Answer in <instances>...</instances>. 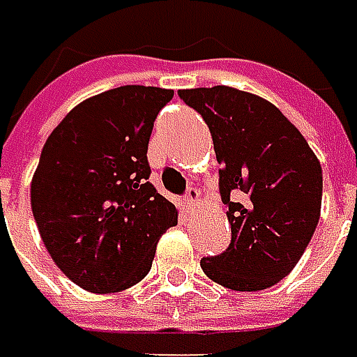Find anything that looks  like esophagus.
Wrapping results in <instances>:
<instances>
[{
    "label": "esophagus",
    "mask_w": 357,
    "mask_h": 357,
    "mask_svg": "<svg viewBox=\"0 0 357 357\" xmlns=\"http://www.w3.org/2000/svg\"><path fill=\"white\" fill-rule=\"evenodd\" d=\"M199 201H201V192L195 187L188 188L187 195H185V205H187V208L190 213H195V211L199 208Z\"/></svg>",
    "instance_id": "1"
}]
</instances>
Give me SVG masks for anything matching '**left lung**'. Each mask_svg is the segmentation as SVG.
Instances as JSON below:
<instances>
[{"label": "left lung", "mask_w": 357, "mask_h": 357, "mask_svg": "<svg viewBox=\"0 0 357 357\" xmlns=\"http://www.w3.org/2000/svg\"><path fill=\"white\" fill-rule=\"evenodd\" d=\"M206 122L221 165L231 243L201 259L208 279L261 291L291 273L319 221L324 176L307 140L271 102L229 86L181 90Z\"/></svg>", "instance_id": "1"}]
</instances>
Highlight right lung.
Wrapping results in <instances>:
<instances>
[{
  "label": "right lung",
  "mask_w": 357,
  "mask_h": 357,
  "mask_svg": "<svg viewBox=\"0 0 357 357\" xmlns=\"http://www.w3.org/2000/svg\"><path fill=\"white\" fill-rule=\"evenodd\" d=\"M174 96L120 86L84 100L47 136L31 211L54 263L82 289L116 294L151 271L176 206L149 183L152 126Z\"/></svg>",
  "instance_id": "1"
}]
</instances>
